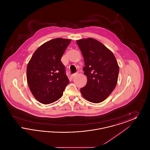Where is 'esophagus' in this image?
Here are the masks:
<instances>
[{"mask_svg":"<svg viewBox=\"0 0 150 150\" xmlns=\"http://www.w3.org/2000/svg\"><path fill=\"white\" fill-rule=\"evenodd\" d=\"M78 74V72H76V73H75V74H72L71 76L72 78H74L75 76H76V75H77Z\"/></svg>","mask_w":150,"mask_h":150,"instance_id":"34e87169","label":"esophagus"}]
</instances>
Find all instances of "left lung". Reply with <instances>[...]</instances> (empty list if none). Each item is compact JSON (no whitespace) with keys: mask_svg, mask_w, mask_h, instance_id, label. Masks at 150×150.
<instances>
[{"mask_svg":"<svg viewBox=\"0 0 150 150\" xmlns=\"http://www.w3.org/2000/svg\"><path fill=\"white\" fill-rule=\"evenodd\" d=\"M84 57L83 68L87 83L80 89L84 98L98 103L114 91L117 84L119 67L114 54L103 44L87 38L76 41Z\"/></svg>","mask_w":150,"mask_h":150,"instance_id":"8db88e82","label":"left lung"}]
</instances>
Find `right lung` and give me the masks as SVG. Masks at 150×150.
Returning <instances> with one entry per match:
<instances>
[{"mask_svg": "<svg viewBox=\"0 0 150 150\" xmlns=\"http://www.w3.org/2000/svg\"><path fill=\"white\" fill-rule=\"evenodd\" d=\"M71 40L56 38L43 44L27 66V80L34 97L48 105L60 98L69 80L61 59Z\"/></svg>", "mask_w": 150, "mask_h": 150, "instance_id": "obj_1", "label": "right lung"}]
</instances>
